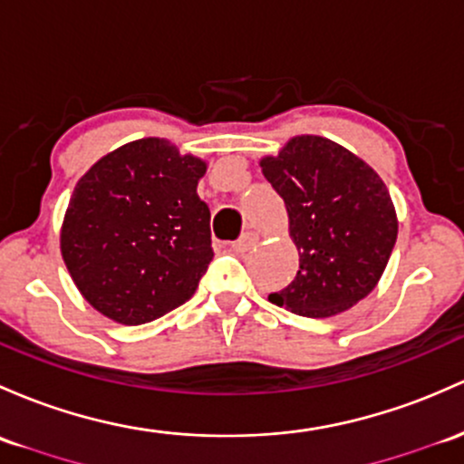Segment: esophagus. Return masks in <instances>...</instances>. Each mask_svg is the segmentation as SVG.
Listing matches in <instances>:
<instances>
[{"instance_id": "1", "label": "esophagus", "mask_w": 464, "mask_h": 464, "mask_svg": "<svg viewBox=\"0 0 464 464\" xmlns=\"http://www.w3.org/2000/svg\"><path fill=\"white\" fill-rule=\"evenodd\" d=\"M258 243V237L254 232H247V234H243L241 238H238L237 243H234L232 246V252L234 254H246V252H250L254 246H256Z\"/></svg>"}]
</instances>
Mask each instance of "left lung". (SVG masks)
<instances>
[{
  "mask_svg": "<svg viewBox=\"0 0 464 464\" xmlns=\"http://www.w3.org/2000/svg\"><path fill=\"white\" fill-rule=\"evenodd\" d=\"M261 170L283 197L298 250L296 278L270 301L327 318L350 310L381 281L398 237L390 190L370 163L318 134L292 137Z\"/></svg>",
  "mask_w": 464,
  "mask_h": 464,
  "instance_id": "left-lung-1",
  "label": "left lung"
}]
</instances>
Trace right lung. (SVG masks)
<instances>
[{
	"label": "right lung",
	"instance_id": "obj_1",
	"mask_svg": "<svg viewBox=\"0 0 464 464\" xmlns=\"http://www.w3.org/2000/svg\"><path fill=\"white\" fill-rule=\"evenodd\" d=\"M208 163L168 139L108 152L74 186L59 247L88 303L121 325L183 305L210 266V208L197 194Z\"/></svg>",
	"mask_w": 464,
	"mask_h": 464
}]
</instances>
